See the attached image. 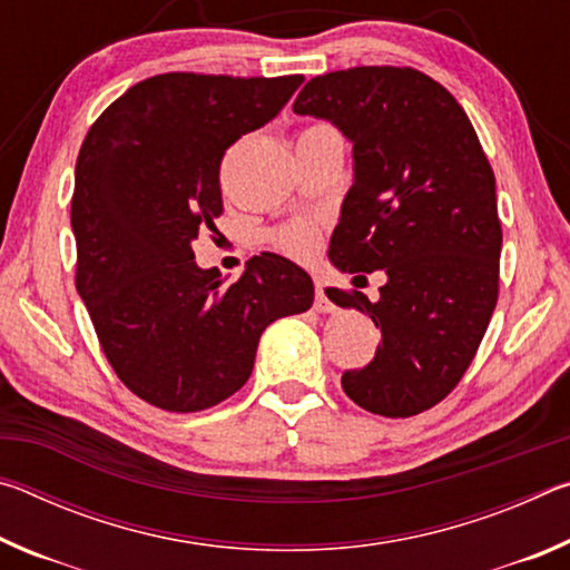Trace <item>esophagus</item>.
Here are the masks:
<instances>
[{"mask_svg":"<svg viewBox=\"0 0 570 570\" xmlns=\"http://www.w3.org/2000/svg\"><path fill=\"white\" fill-rule=\"evenodd\" d=\"M314 292H316V296H314V308H316V312H322V314L334 312V304L330 302V298H326L324 282H322L320 276H314Z\"/></svg>","mask_w":570,"mask_h":570,"instance_id":"34e87169","label":"esophagus"}]
</instances>
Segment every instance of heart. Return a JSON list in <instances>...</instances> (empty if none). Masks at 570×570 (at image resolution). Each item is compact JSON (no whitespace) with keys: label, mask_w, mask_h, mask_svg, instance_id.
I'll list each match as a JSON object with an SVG mask.
<instances>
[{"label":"heart","mask_w":570,"mask_h":570,"mask_svg":"<svg viewBox=\"0 0 570 570\" xmlns=\"http://www.w3.org/2000/svg\"><path fill=\"white\" fill-rule=\"evenodd\" d=\"M274 244L288 256L308 258L320 248V228L312 220H294V224H286L276 230Z\"/></svg>","instance_id":"obj_1"}]
</instances>
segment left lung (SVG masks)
Wrapping results in <instances>:
<instances>
[{"label":"left lung","instance_id":"obj_1","mask_svg":"<svg viewBox=\"0 0 570 570\" xmlns=\"http://www.w3.org/2000/svg\"><path fill=\"white\" fill-rule=\"evenodd\" d=\"M296 115L332 120L354 150V183L332 264L356 278L382 268L380 296L326 288L382 332L374 360L342 374L346 397L412 417L458 387L498 304L495 176L460 102L412 67H352L308 80Z\"/></svg>","mask_w":570,"mask_h":570}]
</instances>
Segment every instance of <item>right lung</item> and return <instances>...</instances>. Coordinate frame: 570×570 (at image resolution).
<instances>
[{
    "label": "right lung",
    "mask_w": 570,
    "mask_h": 570,
    "mask_svg": "<svg viewBox=\"0 0 570 570\" xmlns=\"http://www.w3.org/2000/svg\"><path fill=\"white\" fill-rule=\"evenodd\" d=\"M302 75L166 72L120 95L75 166V286L120 382L153 407L200 412L244 387L264 330L314 302L304 268L254 256L238 282L193 240L224 214L220 160L282 112Z\"/></svg>",
    "instance_id": "obj_1"
}]
</instances>
